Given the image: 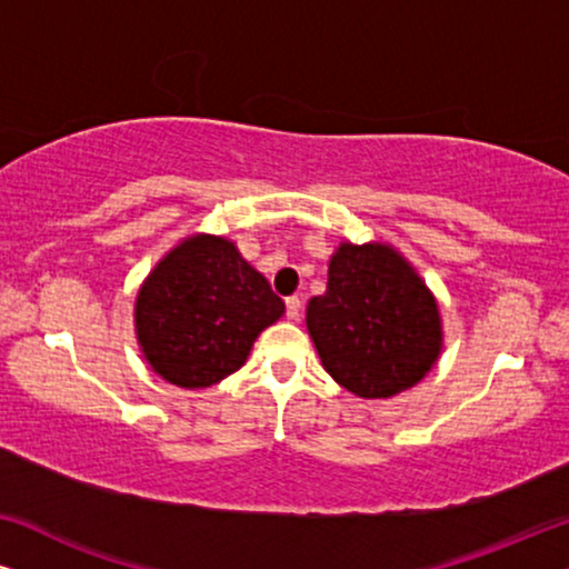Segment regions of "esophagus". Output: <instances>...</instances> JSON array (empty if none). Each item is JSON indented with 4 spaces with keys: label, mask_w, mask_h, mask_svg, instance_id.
Returning <instances> with one entry per match:
<instances>
[{
    "label": "esophagus",
    "mask_w": 569,
    "mask_h": 569,
    "mask_svg": "<svg viewBox=\"0 0 569 569\" xmlns=\"http://www.w3.org/2000/svg\"><path fill=\"white\" fill-rule=\"evenodd\" d=\"M300 306H302V302H300L298 295H292V298H287V300H284L287 318H290V321H298V318H300Z\"/></svg>",
    "instance_id": "esophagus-1"
}]
</instances>
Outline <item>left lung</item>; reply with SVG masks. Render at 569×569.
Listing matches in <instances>:
<instances>
[{
  "label": "left lung",
  "instance_id": "1",
  "mask_svg": "<svg viewBox=\"0 0 569 569\" xmlns=\"http://www.w3.org/2000/svg\"><path fill=\"white\" fill-rule=\"evenodd\" d=\"M308 331L329 376L362 399H388L425 378L440 355V313L393 248L341 243Z\"/></svg>",
  "mask_w": 569,
  "mask_h": 569
}]
</instances>
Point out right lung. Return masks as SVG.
Masks as SVG:
<instances>
[{
  "mask_svg": "<svg viewBox=\"0 0 569 569\" xmlns=\"http://www.w3.org/2000/svg\"><path fill=\"white\" fill-rule=\"evenodd\" d=\"M284 313L238 248L193 236L162 259L137 295V337L152 370L181 388L220 383Z\"/></svg>",
  "mask_w": 569,
  "mask_h": 569,
  "instance_id": "add662e5",
  "label": "right lung"
}]
</instances>
